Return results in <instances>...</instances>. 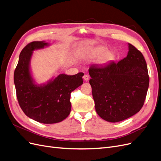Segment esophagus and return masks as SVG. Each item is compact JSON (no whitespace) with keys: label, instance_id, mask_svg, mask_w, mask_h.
<instances>
[{"label":"esophagus","instance_id":"34e87169","mask_svg":"<svg viewBox=\"0 0 161 161\" xmlns=\"http://www.w3.org/2000/svg\"><path fill=\"white\" fill-rule=\"evenodd\" d=\"M83 78H84V80L85 81H88V80H90V77H89V75H87L85 74V75H84V77H83Z\"/></svg>","mask_w":161,"mask_h":161}]
</instances>
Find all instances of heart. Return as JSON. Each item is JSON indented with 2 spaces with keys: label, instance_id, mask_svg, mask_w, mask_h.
<instances>
[{
  "label": "heart",
  "instance_id": "b5f03b06",
  "mask_svg": "<svg viewBox=\"0 0 161 161\" xmlns=\"http://www.w3.org/2000/svg\"><path fill=\"white\" fill-rule=\"evenodd\" d=\"M83 56L89 59L98 58L97 63L100 65H103L112 59L113 54L111 51H108L106 47L97 46L85 50L83 53Z\"/></svg>",
  "mask_w": 161,
  "mask_h": 161
}]
</instances>
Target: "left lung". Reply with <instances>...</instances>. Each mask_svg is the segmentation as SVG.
<instances>
[{
  "instance_id": "obj_1",
  "label": "left lung",
  "mask_w": 161,
  "mask_h": 161,
  "mask_svg": "<svg viewBox=\"0 0 161 161\" xmlns=\"http://www.w3.org/2000/svg\"><path fill=\"white\" fill-rule=\"evenodd\" d=\"M89 74L96 111L104 120H126L143 106L149 76L143 55L132 45L128 43L125 58L118 63L92 65Z\"/></svg>"
}]
</instances>
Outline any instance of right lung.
Wrapping results in <instances>:
<instances>
[{"instance_id": "right-lung-1", "label": "right lung", "mask_w": 161, "mask_h": 161, "mask_svg": "<svg viewBox=\"0 0 161 161\" xmlns=\"http://www.w3.org/2000/svg\"><path fill=\"white\" fill-rule=\"evenodd\" d=\"M50 44L33 41L26 45L19 55L14 73V83L20 107L26 116L43 124L60 122L69 116L71 92L83 84V73L61 74L44 84L34 80L31 69L33 51Z\"/></svg>"}]
</instances>
